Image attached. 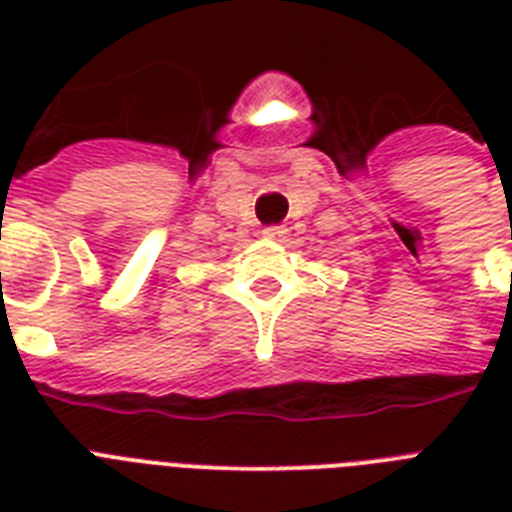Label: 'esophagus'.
Here are the masks:
<instances>
[{"label": "esophagus", "instance_id": "34e87169", "mask_svg": "<svg viewBox=\"0 0 512 512\" xmlns=\"http://www.w3.org/2000/svg\"><path fill=\"white\" fill-rule=\"evenodd\" d=\"M263 236L271 241H284L287 239V228L284 225H268V228H263Z\"/></svg>", "mask_w": 512, "mask_h": 512}]
</instances>
